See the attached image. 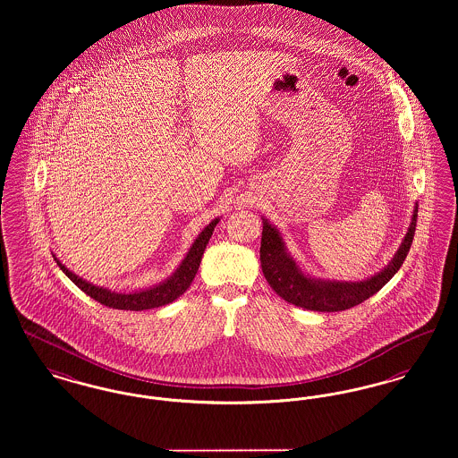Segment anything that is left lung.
I'll use <instances>...</instances> for the list:
<instances>
[{
	"label": "left lung",
	"instance_id": "8db88e82",
	"mask_svg": "<svg viewBox=\"0 0 458 458\" xmlns=\"http://www.w3.org/2000/svg\"><path fill=\"white\" fill-rule=\"evenodd\" d=\"M415 207L409 233L394 259L383 272L372 276L360 283H339V281H320L312 279L301 272V268L289 257L283 238L276 227L264 218L262 244H260V264L267 283L283 300L296 307L313 312H339L360 305L367 298L376 294L386 283L400 270L409 255L410 246L417 225Z\"/></svg>",
	"mask_w": 458,
	"mask_h": 458
}]
</instances>
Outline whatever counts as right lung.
Wrapping results in <instances>:
<instances>
[{"label":"right lung","instance_id":"add662e5","mask_svg":"<svg viewBox=\"0 0 458 458\" xmlns=\"http://www.w3.org/2000/svg\"><path fill=\"white\" fill-rule=\"evenodd\" d=\"M218 218L212 220L203 231L201 234L196 238L191 246V250L188 251L186 259L182 260V264L179 265V268L174 272V276L169 277L165 283L153 286V288L145 289V291H138V293H129V294H122L115 293L110 289L99 288L93 286L89 283H86L84 279L77 277L72 274L65 265L60 264L58 259L56 264L65 272V276L72 281L73 284L79 289H82L88 296H91L93 300H97L98 303L110 307V309H119V310H148V309H157L162 305L172 303L174 300H177L186 289L190 288V284L193 283L194 276L198 272V267L201 262L203 251L208 244V241L212 238L214 227L217 225Z\"/></svg>","mask_w":458,"mask_h":458}]
</instances>
